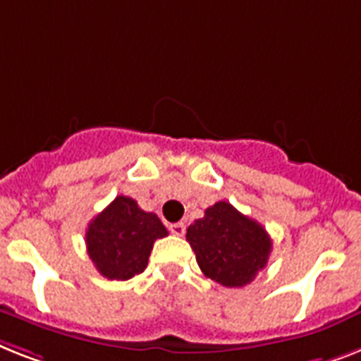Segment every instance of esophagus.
I'll return each mask as SVG.
<instances>
[{
    "label": "esophagus",
    "instance_id": "34e87169",
    "mask_svg": "<svg viewBox=\"0 0 361 361\" xmlns=\"http://www.w3.org/2000/svg\"><path fill=\"white\" fill-rule=\"evenodd\" d=\"M169 230H171L172 235L181 237L183 233H185V224H183V222H174V224H171V226H169Z\"/></svg>",
    "mask_w": 361,
    "mask_h": 361
}]
</instances>
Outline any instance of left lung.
<instances>
[{
    "mask_svg": "<svg viewBox=\"0 0 361 361\" xmlns=\"http://www.w3.org/2000/svg\"><path fill=\"white\" fill-rule=\"evenodd\" d=\"M187 241L202 272L226 287L250 283L272 250L265 228L228 202L207 207L206 215L187 228Z\"/></svg>",
    "mask_w": 361,
    "mask_h": 361,
    "instance_id": "1",
    "label": "left lung"
}]
</instances>
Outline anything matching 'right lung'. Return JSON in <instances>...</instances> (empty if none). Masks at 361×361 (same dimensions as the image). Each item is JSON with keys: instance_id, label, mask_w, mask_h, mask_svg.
Instances as JSON below:
<instances>
[{"instance_id": "obj_1", "label": "right lung", "mask_w": 361, "mask_h": 361, "mask_svg": "<svg viewBox=\"0 0 361 361\" xmlns=\"http://www.w3.org/2000/svg\"><path fill=\"white\" fill-rule=\"evenodd\" d=\"M166 235L155 213L142 211L130 196H116L89 222L85 243L102 276L130 280L145 271L154 243Z\"/></svg>"}]
</instances>
